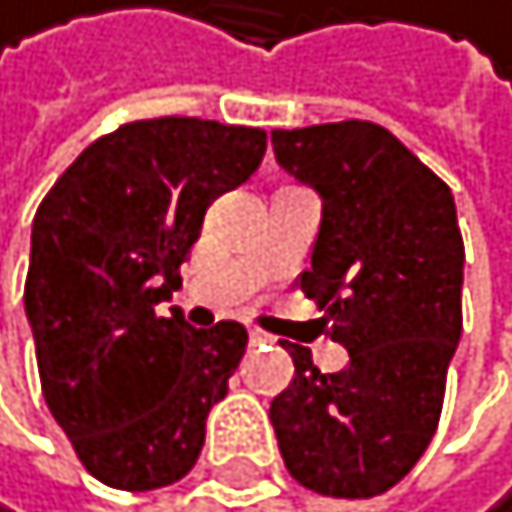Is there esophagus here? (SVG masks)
<instances>
[{"mask_svg":"<svg viewBox=\"0 0 512 512\" xmlns=\"http://www.w3.org/2000/svg\"><path fill=\"white\" fill-rule=\"evenodd\" d=\"M251 345H271L274 342V335H267V332H261V329H251Z\"/></svg>","mask_w":512,"mask_h":512,"instance_id":"1","label":"esophagus"}]
</instances>
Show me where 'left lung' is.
Returning a JSON list of instances; mask_svg holds the SVG:
<instances>
[{"label": "left lung", "instance_id": "8db88e82", "mask_svg": "<svg viewBox=\"0 0 512 512\" xmlns=\"http://www.w3.org/2000/svg\"><path fill=\"white\" fill-rule=\"evenodd\" d=\"M277 161L322 193L313 267L300 290L326 309L338 374L293 342V384L271 423L293 481L322 497H377L400 484L439 429L461 338L455 199L384 125L348 119L271 131Z\"/></svg>", "mask_w": 512, "mask_h": 512}]
</instances>
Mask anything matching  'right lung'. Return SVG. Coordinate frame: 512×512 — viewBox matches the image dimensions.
<instances>
[{
	"label": "right lung",
	"instance_id": "right-lung-1",
	"mask_svg": "<svg viewBox=\"0 0 512 512\" xmlns=\"http://www.w3.org/2000/svg\"><path fill=\"white\" fill-rule=\"evenodd\" d=\"M267 131L209 119L125 122L73 161L31 229L25 313L41 393L96 481L157 490L193 471L206 416L248 332L157 316L209 203L258 170Z\"/></svg>",
	"mask_w": 512,
	"mask_h": 512
}]
</instances>
